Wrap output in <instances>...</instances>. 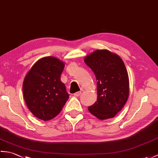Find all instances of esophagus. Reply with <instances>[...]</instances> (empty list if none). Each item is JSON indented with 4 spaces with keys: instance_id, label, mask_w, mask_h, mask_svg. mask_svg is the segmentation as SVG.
<instances>
[{
    "instance_id": "obj_1",
    "label": "esophagus",
    "mask_w": 158,
    "mask_h": 158,
    "mask_svg": "<svg viewBox=\"0 0 158 158\" xmlns=\"http://www.w3.org/2000/svg\"><path fill=\"white\" fill-rule=\"evenodd\" d=\"M81 94V91H78V92H77L74 94V96L75 97H79Z\"/></svg>"
}]
</instances>
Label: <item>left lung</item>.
Masks as SVG:
<instances>
[{"label": "left lung", "mask_w": 158, "mask_h": 158, "mask_svg": "<svg viewBox=\"0 0 158 158\" xmlns=\"http://www.w3.org/2000/svg\"><path fill=\"white\" fill-rule=\"evenodd\" d=\"M97 80V101L88 110L100 120L114 117L129 96V79L123 60L108 50H96L84 58Z\"/></svg>", "instance_id": "obj_1"}]
</instances>
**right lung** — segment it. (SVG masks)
Instances as JSON below:
<instances>
[{
  "label": "right lung",
  "mask_w": 158,
  "mask_h": 158,
  "mask_svg": "<svg viewBox=\"0 0 158 158\" xmlns=\"http://www.w3.org/2000/svg\"><path fill=\"white\" fill-rule=\"evenodd\" d=\"M64 62L57 58H40L25 75L23 83L24 100L36 118L47 121L60 112L69 95L60 75Z\"/></svg>",
  "instance_id": "add662e5"
}]
</instances>
